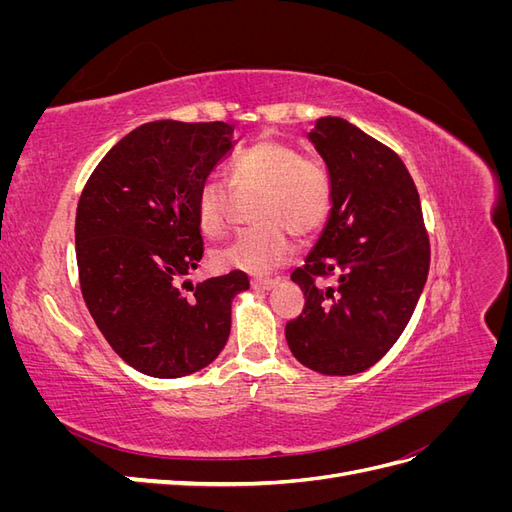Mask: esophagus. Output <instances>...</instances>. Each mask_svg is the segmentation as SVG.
Instances as JSON below:
<instances>
[{
	"label": "esophagus",
	"mask_w": 512,
	"mask_h": 512,
	"mask_svg": "<svg viewBox=\"0 0 512 512\" xmlns=\"http://www.w3.org/2000/svg\"><path fill=\"white\" fill-rule=\"evenodd\" d=\"M277 282L273 277H252V288H260V290H271Z\"/></svg>",
	"instance_id": "1"
}]
</instances>
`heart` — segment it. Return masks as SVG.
Returning <instances> with one entry per match:
<instances>
[{
    "instance_id": "heart-1",
    "label": "heart",
    "mask_w": 512,
    "mask_h": 512,
    "mask_svg": "<svg viewBox=\"0 0 512 512\" xmlns=\"http://www.w3.org/2000/svg\"><path fill=\"white\" fill-rule=\"evenodd\" d=\"M230 179L235 190L260 192L254 205L256 226L215 250V265L262 273L286 260L292 237L309 239L329 222L335 185L331 170L320 160L277 138H260L232 160ZM230 190L220 179H207L196 192V226L215 239L228 228Z\"/></svg>"
}]
</instances>
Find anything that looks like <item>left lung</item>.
<instances>
[{
	"label": "left lung",
	"instance_id": "obj_1",
	"mask_svg": "<svg viewBox=\"0 0 512 512\" xmlns=\"http://www.w3.org/2000/svg\"><path fill=\"white\" fill-rule=\"evenodd\" d=\"M309 141L331 170L335 203L305 265L290 275L305 307L288 320L286 342L305 367L352 376L404 333L427 280L429 235L416 185L391 147L342 117H320Z\"/></svg>",
	"mask_w": 512,
	"mask_h": 512
}]
</instances>
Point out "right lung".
Returning <instances> with one entry per match:
<instances>
[{
	"mask_svg": "<svg viewBox=\"0 0 512 512\" xmlns=\"http://www.w3.org/2000/svg\"><path fill=\"white\" fill-rule=\"evenodd\" d=\"M232 130L224 121L143 123L100 160L76 207L89 314L121 359L153 378L207 367L226 346L232 299L250 288L243 271L183 282L205 252L196 192L235 147Z\"/></svg>",
	"mask_w": 512,
	"mask_h": 512,
	"instance_id": "obj_1",
	"label": "right lung"
}]
</instances>
